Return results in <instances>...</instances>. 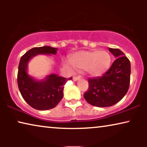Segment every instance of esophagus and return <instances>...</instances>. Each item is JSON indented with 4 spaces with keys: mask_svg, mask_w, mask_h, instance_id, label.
Masks as SVG:
<instances>
[{
    "mask_svg": "<svg viewBox=\"0 0 147 147\" xmlns=\"http://www.w3.org/2000/svg\"><path fill=\"white\" fill-rule=\"evenodd\" d=\"M80 78V76H74L73 77V80L74 81H77V80H78Z\"/></svg>",
    "mask_w": 147,
    "mask_h": 147,
    "instance_id": "34e87169",
    "label": "esophagus"
}]
</instances>
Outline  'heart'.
I'll use <instances>...</instances> for the list:
<instances>
[{
    "label": "heart",
    "instance_id": "heart-1",
    "mask_svg": "<svg viewBox=\"0 0 147 147\" xmlns=\"http://www.w3.org/2000/svg\"><path fill=\"white\" fill-rule=\"evenodd\" d=\"M69 62L76 69H86L90 76H100L110 67L111 57L104 51H80L69 58Z\"/></svg>",
    "mask_w": 147,
    "mask_h": 147
}]
</instances>
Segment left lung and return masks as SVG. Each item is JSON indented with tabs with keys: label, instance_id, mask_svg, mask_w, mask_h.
Masks as SVG:
<instances>
[{
	"label": "left lung",
	"instance_id": "obj_1",
	"mask_svg": "<svg viewBox=\"0 0 147 147\" xmlns=\"http://www.w3.org/2000/svg\"><path fill=\"white\" fill-rule=\"evenodd\" d=\"M116 57L103 76L89 78L88 90L84 97L88 103L98 107L112 106L120 101L127 93L130 80V62L118 49L109 48Z\"/></svg>",
	"mask_w": 147,
	"mask_h": 147
}]
</instances>
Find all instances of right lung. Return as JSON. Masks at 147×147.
<instances>
[{"mask_svg": "<svg viewBox=\"0 0 147 147\" xmlns=\"http://www.w3.org/2000/svg\"><path fill=\"white\" fill-rule=\"evenodd\" d=\"M57 49L44 46L34 47L22 56L19 64L17 84L23 99L32 108L46 110L55 107L63 96L64 86L72 77L66 79L56 74H51L45 81H35L27 75L28 61L38 54H55Z\"/></svg>", "mask_w": 147, "mask_h": 147, "instance_id": "right-lung-1", "label": "right lung"}]
</instances>
